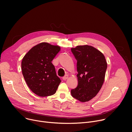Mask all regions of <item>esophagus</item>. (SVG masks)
Here are the masks:
<instances>
[{
    "label": "esophagus",
    "mask_w": 132,
    "mask_h": 132,
    "mask_svg": "<svg viewBox=\"0 0 132 132\" xmlns=\"http://www.w3.org/2000/svg\"><path fill=\"white\" fill-rule=\"evenodd\" d=\"M68 75H65L64 77H63L62 78V80H66V79H68Z\"/></svg>",
    "instance_id": "obj_1"
}]
</instances>
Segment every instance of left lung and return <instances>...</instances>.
<instances>
[{
	"mask_svg": "<svg viewBox=\"0 0 132 132\" xmlns=\"http://www.w3.org/2000/svg\"><path fill=\"white\" fill-rule=\"evenodd\" d=\"M71 51L77 60L78 73V86L71 90V95L80 102L89 101L102 88L107 62L103 54L92 46H77L71 48Z\"/></svg>",
	"mask_w": 132,
	"mask_h": 132,
	"instance_id": "obj_1",
	"label": "left lung"
}]
</instances>
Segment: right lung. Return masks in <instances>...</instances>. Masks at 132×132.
I'll use <instances>...</instances> for the list:
<instances>
[{"mask_svg": "<svg viewBox=\"0 0 132 132\" xmlns=\"http://www.w3.org/2000/svg\"><path fill=\"white\" fill-rule=\"evenodd\" d=\"M60 50L58 46L41 43L31 48L22 60L24 79L31 90L39 96L54 94L61 82L51 62Z\"/></svg>", "mask_w": 132, "mask_h": 132, "instance_id": "obj_1", "label": "right lung"}]
</instances>
